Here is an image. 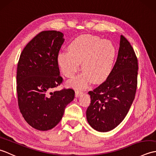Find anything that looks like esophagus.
Returning <instances> with one entry per match:
<instances>
[{"instance_id":"esophagus-1","label":"esophagus","mask_w":156,"mask_h":156,"mask_svg":"<svg viewBox=\"0 0 156 156\" xmlns=\"http://www.w3.org/2000/svg\"><path fill=\"white\" fill-rule=\"evenodd\" d=\"M75 93H76V97H80V96L83 94V91L80 90H76Z\"/></svg>"}]
</instances>
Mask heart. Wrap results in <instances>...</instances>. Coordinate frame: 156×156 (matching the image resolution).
<instances>
[{"label":"heart","mask_w":156,"mask_h":156,"mask_svg":"<svg viewBox=\"0 0 156 156\" xmlns=\"http://www.w3.org/2000/svg\"><path fill=\"white\" fill-rule=\"evenodd\" d=\"M115 49L111 43L91 35H83L75 39L69 46V51L59 53L58 63L66 77L72 78L82 62L84 72L69 81L77 88L86 87L92 80H103L110 74L115 58Z\"/></svg>","instance_id":"b5f03b06"}]
</instances>
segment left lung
Here are the masks:
<instances>
[{
  "label": "left lung",
  "mask_w": 156,
  "mask_h": 156,
  "mask_svg": "<svg viewBox=\"0 0 156 156\" xmlns=\"http://www.w3.org/2000/svg\"><path fill=\"white\" fill-rule=\"evenodd\" d=\"M137 58L130 43L121 35L117 61L107 80L89 91L90 104L87 110L89 125L107 132L121 123L129 112L136 93Z\"/></svg>",
  "instance_id": "obj_1"
}]
</instances>
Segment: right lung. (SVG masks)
<instances>
[{
    "instance_id": "right-lung-1",
    "label": "right lung",
    "mask_w": 156,
    "mask_h": 156,
    "mask_svg": "<svg viewBox=\"0 0 156 156\" xmlns=\"http://www.w3.org/2000/svg\"><path fill=\"white\" fill-rule=\"evenodd\" d=\"M64 34L57 31L38 34L23 49L16 72L18 105L27 123L37 130L47 131L57 125L66 107L74 98V90L60 85L58 63Z\"/></svg>"
}]
</instances>
